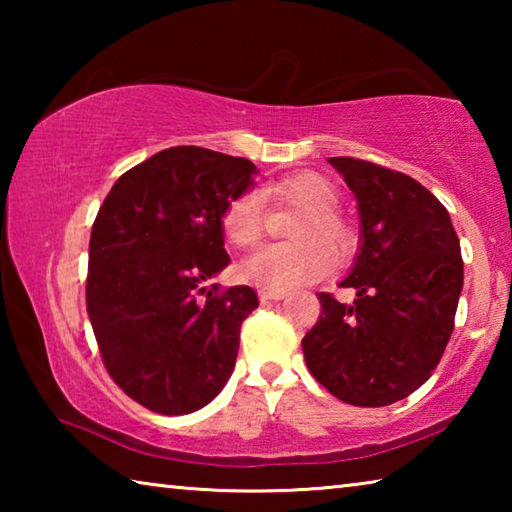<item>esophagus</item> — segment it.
<instances>
[{"mask_svg":"<svg viewBox=\"0 0 512 512\" xmlns=\"http://www.w3.org/2000/svg\"><path fill=\"white\" fill-rule=\"evenodd\" d=\"M282 298H287V293H284V291H275V289H262V291H259V300H262V302L282 300Z\"/></svg>","mask_w":512,"mask_h":512,"instance_id":"esophagus-1","label":"esophagus"}]
</instances>
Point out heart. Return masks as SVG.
I'll list each match as a JSON object with an SVG mask.
<instances>
[{"instance_id": "obj_1", "label": "heart", "mask_w": 512, "mask_h": 512, "mask_svg": "<svg viewBox=\"0 0 512 512\" xmlns=\"http://www.w3.org/2000/svg\"><path fill=\"white\" fill-rule=\"evenodd\" d=\"M271 192L280 201L307 210L291 230V237L298 241L259 250L241 264V275L257 287L289 291L316 282L332 271L334 255L326 244L336 253H343L352 244V232L350 225L334 212L339 205V192L320 173H298L275 183ZM264 228V205L255 192L239 194L225 205L221 230L232 246L244 250L259 246Z\"/></svg>"}]
</instances>
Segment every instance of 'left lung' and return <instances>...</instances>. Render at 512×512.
Wrapping results in <instances>:
<instances>
[{
    "label": "left lung",
    "mask_w": 512,
    "mask_h": 512,
    "mask_svg": "<svg viewBox=\"0 0 512 512\" xmlns=\"http://www.w3.org/2000/svg\"><path fill=\"white\" fill-rule=\"evenodd\" d=\"M359 205L361 246L350 305L318 293L320 318L302 339L311 375L341 402L388 406L436 370L454 332L463 257L445 205L406 173L329 158Z\"/></svg>",
    "instance_id": "left-lung-1"
}]
</instances>
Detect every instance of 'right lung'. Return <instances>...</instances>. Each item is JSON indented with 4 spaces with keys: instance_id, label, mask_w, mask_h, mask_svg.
Masks as SVG:
<instances>
[{
    "instance_id": "obj_1",
    "label": "right lung",
    "mask_w": 512,
    "mask_h": 512,
    "mask_svg": "<svg viewBox=\"0 0 512 512\" xmlns=\"http://www.w3.org/2000/svg\"><path fill=\"white\" fill-rule=\"evenodd\" d=\"M255 171L246 158L171 146L119 176L99 207L88 316L108 375L149 411L203 409L235 370L257 293L203 284L230 262L221 214Z\"/></svg>"
}]
</instances>
